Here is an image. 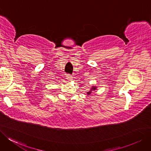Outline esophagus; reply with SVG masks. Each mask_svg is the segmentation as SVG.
Wrapping results in <instances>:
<instances>
[{
    "mask_svg": "<svg viewBox=\"0 0 151 151\" xmlns=\"http://www.w3.org/2000/svg\"><path fill=\"white\" fill-rule=\"evenodd\" d=\"M66 79H67V80L68 81H72V76L71 75H68L67 76H66Z\"/></svg>",
    "mask_w": 151,
    "mask_h": 151,
    "instance_id": "obj_1",
    "label": "esophagus"
}]
</instances>
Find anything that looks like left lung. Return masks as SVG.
Masks as SVG:
<instances>
[{
  "label": "left lung",
  "instance_id": "8db88e82",
  "mask_svg": "<svg viewBox=\"0 0 151 151\" xmlns=\"http://www.w3.org/2000/svg\"><path fill=\"white\" fill-rule=\"evenodd\" d=\"M96 89V87H95V86H93L92 88H91V89H90V92H87V95H90V93H92V91H93V90H95Z\"/></svg>",
  "mask_w": 151,
  "mask_h": 151
}]
</instances>
